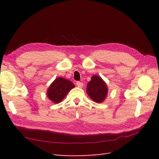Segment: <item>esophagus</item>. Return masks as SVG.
Returning <instances> with one entry per match:
<instances>
[{"label":"esophagus","instance_id":"obj_1","mask_svg":"<svg viewBox=\"0 0 159 159\" xmlns=\"http://www.w3.org/2000/svg\"><path fill=\"white\" fill-rule=\"evenodd\" d=\"M76 85L79 87H82L83 86V83H82V82H79V81H78L77 83H76Z\"/></svg>","mask_w":159,"mask_h":159}]
</instances>
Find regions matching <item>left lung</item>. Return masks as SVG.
<instances>
[{"label":"left lung","mask_w":159,"mask_h":159,"mask_svg":"<svg viewBox=\"0 0 159 159\" xmlns=\"http://www.w3.org/2000/svg\"><path fill=\"white\" fill-rule=\"evenodd\" d=\"M87 93L94 102H102L108 93L107 84L100 76L94 75L87 84Z\"/></svg>","instance_id":"left-lung-1"}]
</instances>
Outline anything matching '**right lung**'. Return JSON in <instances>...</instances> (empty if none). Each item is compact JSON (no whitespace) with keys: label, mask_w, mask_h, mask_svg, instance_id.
Instances as JSON below:
<instances>
[{"label":"right lung","mask_w":159,"mask_h":159,"mask_svg":"<svg viewBox=\"0 0 159 159\" xmlns=\"http://www.w3.org/2000/svg\"><path fill=\"white\" fill-rule=\"evenodd\" d=\"M74 87V83L70 80L59 77L49 87L47 91V96L52 102L59 103Z\"/></svg>","instance_id":"right-lung-1"}]
</instances>
